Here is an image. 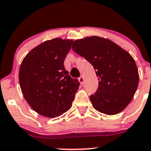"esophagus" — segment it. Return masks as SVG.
Returning <instances> with one entry per match:
<instances>
[{
  "instance_id": "1",
  "label": "esophagus",
  "mask_w": 151,
  "mask_h": 151,
  "mask_svg": "<svg viewBox=\"0 0 151 151\" xmlns=\"http://www.w3.org/2000/svg\"><path fill=\"white\" fill-rule=\"evenodd\" d=\"M79 82H80V84L83 85V83H84V78H83V76H81V77L79 78Z\"/></svg>"
}]
</instances>
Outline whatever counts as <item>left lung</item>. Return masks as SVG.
<instances>
[{"label":"left lung","instance_id":"left-lung-1","mask_svg":"<svg viewBox=\"0 0 151 151\" xmlns=\"http://www.w3.org/2000/svg\"><path fill=\"white\" fill-rule=\"evenodd\" d=\"M72 50L91 63L99 77L97 91L90 96L94 109L105 115L120 113L131 102L139 84L132 56L112 41L96 36L74 41Z\"/></svg>","mask_w":151,"mask_h":151}]
</instances>
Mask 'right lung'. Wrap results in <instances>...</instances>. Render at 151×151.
<instances>
[{"mask_svg":"<svg viewBox=\"0 0 151 151\" xmlns=\"http://www.w3.org/2000/svg\"><path fill=\"white\" fill-rule=\"evenodd\" d=\"M73 41H45L26 55L19 71L21 91L30 107L42 116L56 118L71 108L80 83L65 69Z\"/></svg>","mask_w":151,"mask_h":151,"instance_id":"right-lung-1","label":"right lung"}]
</instances>
